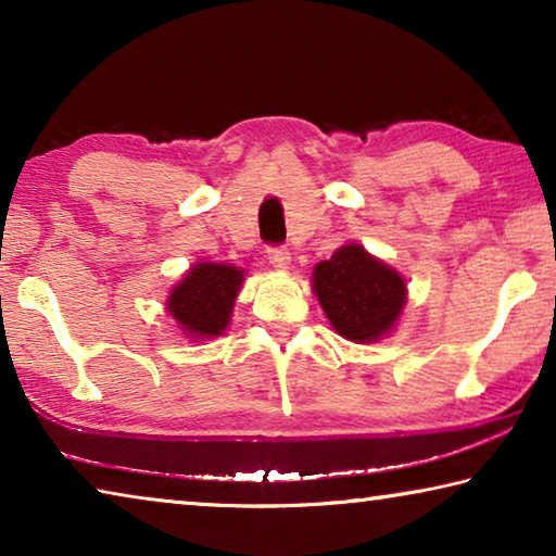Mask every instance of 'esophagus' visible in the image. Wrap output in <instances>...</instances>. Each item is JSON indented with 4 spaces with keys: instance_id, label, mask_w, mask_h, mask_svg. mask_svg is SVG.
I'll use <instances>...</instances> for the list:
<instances>
[{
    "instance_id": "obj_1",
    "label": "esophagus",
    "mask_w": 556,
    "mask_h": 556,
    "mask_svg": "<svg viewBox=\"0 0 556 556\" xmlns=\"http://www.w3.org/2000/svg\"><path fill=\"white\" fill-rule=\"evenodd\" d=\"M267 260H269V265H275L277 269H287L289 267V250L287 248H267Z\"/></svg>"
}]
</instances>
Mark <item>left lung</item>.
<instances>
[{
	"label": "left lung",
	"instance_id": "obj_1",
	"mask_svg": "<svg viewBox=\"0 0 556 556\" xmlns=\"http://www.w3.org/2000/svg\"><path fill=\"white\" fill-rule=\"evenodd\" d=\"M314 291L336 331L355 343L378 341L404 306V279L361 244H345L316 265Z\"/></svg>",
	"mask_w": 556,
	"mask_h": 556
}]
</instances>
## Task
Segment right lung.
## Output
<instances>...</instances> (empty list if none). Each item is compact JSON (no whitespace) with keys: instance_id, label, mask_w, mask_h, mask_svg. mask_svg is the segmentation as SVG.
Wrapping results in <instances>:
<instances>
[{"instance_id":"1","label":"right lung","mask_w":556,"mask_h":556,"mask_svg":"<svg viewBox=\"0 0 556 556\" xmlns=\"http://www.w3.org/2000/svg\"><path fill=\"white\" fill-rule=\"evenodd\" d=\"M242 285L238 267L201 262L178 285L166 306L188 336H220L230 324V312Z\"/></svg>"}]
</instances>
